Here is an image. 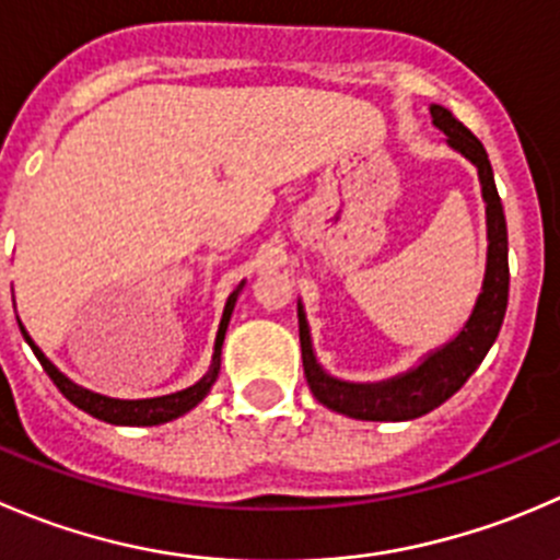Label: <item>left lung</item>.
Wrapping results in <instances>:
<instances>
[{"instance_id": "8db88e82", "label": "left lung", "mask_w": 560, "mask_h": 560, "mask_svg": "<svg viewBox=\"0 0 560 560\" xmlns=\"http://www.w3.org/2000/svg\"><path fill=\"white\" fill-rule=\"evenodd\" d=\"M432 122L448 136V144L474 161L479 170L481 194L487 202V273L481 295L476 301L474 314L459 330L454 341L427 355L424 361L410 369L407 374L385 383H345L319 369L317 358L312 352V339H308V325L303 317V308L298 306V325H301V355L303 372L312 394L323 401L325 407L336 412H345L350 418H363V421H410V418L424 416L435 410L438 405L457 394L470 374L479 369L485 355L490 352L492 341L498 339L503 317H506L509 303V235H506V215H503L501 197H498L495 177H492L490 159H487L485 144L454 117L448 108L432 106Z\"/></svg>"}]
</instances>
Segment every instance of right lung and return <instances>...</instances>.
I'll return each instance as SVG.
<instances>
[{
	"label": "right lung",
	"mask_w": 560,
	"mask_h": 560,
	"mask_svg": "<svg viewBox=\"0 0 560 560\" xmlns=\"http://www.w3.org/2000/svg\"><path fill=\"white\" fill-rule=\"evenodd\" d=\"M235 298H237V292H232L230 301H226L224 317H221V325H219V336H215V352H213V366H210V372L205 374L197 385H191V388L177 390V394H170V396H155V399H112V396H103V394H95V390L81 388V385H75L73 380L65 377V374L59 372V369L54 366L46 355H43L40 347H35V341H32L30 334L24 330V325L19 323V328H21V334H24L26 345H30L32 352L37 355V361H40V366L46 369L48 377H51L54 385L62 390L65 399H70L75 407H81L84 412H90V416L101 418V421H108V424L153 427V424H164V421H172V418L183 416V412H188L191 407H197L199 401L208 396L210 385H213L215 377H219L221 345H224L226 325H230L232 308H235Z\"/></svg>",
	"instance_id": "right-lung-1"
}]
</instances>
